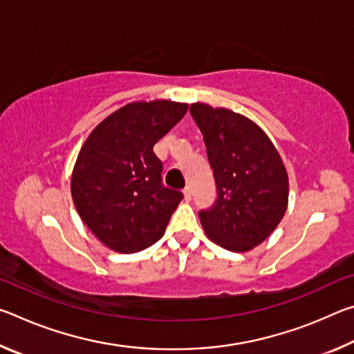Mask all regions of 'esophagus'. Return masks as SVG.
<instances>
[{
	"label": "esophagus",
	"instance_id": "esophagus-1",
	"mask_svg": "<svg viewBox=\"0 0 354 354\" xmlns=\"http://www.w3.org/2000/svg\"><path fill=\"white\" fill-rule=\"evenodd\" d=\"M183 194H184V200L185 201H190L192 200V189L190 187H185Z\"/></svg>",
	"mask_w": 354,
	"mask_h": 354
}]
</instances>
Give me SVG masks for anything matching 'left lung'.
I'll list each match as a JSON object with an SVG mask.
<instances>
[{
    "mask_svg": "<svg viewBox=\"0 0 354 354\" xmlns=\"http://www.w3.org/2000/svg\"><path fill=\"white\" fill-rule=\"evenodd\" d=\"M212 167L217 200L200 212L206 236L245 253L277 230L289 205V176L277 147L253 120L226 107L192 103Z\"/></svg>",
    "mask_w": 354,
    "mask_h": 354,
    "instance_id": "obj_1",
    "label": "left lung"
}]
</instances>
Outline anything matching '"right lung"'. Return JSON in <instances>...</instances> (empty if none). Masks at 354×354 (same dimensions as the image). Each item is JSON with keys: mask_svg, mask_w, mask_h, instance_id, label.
Wrapping results in <instances>:
<instances>
[{"mask_svg": "<svg viewBox=\"0 0 354 354\" xmlns=\"http://www.w3.org/2000/svg\"><path fill=\"white\" fill-rule=\"evenodd\" d=\"M171 100L133 101L107 115L82 143L71 171L81 220L107 248L131 254L164 236L181 192L162 185L154 143L187 112Z\"/></svg>", "mask_w": 354, "mask_h": 354, "instance_id": "add662e5", "label": "right lung"}]
</instances>
